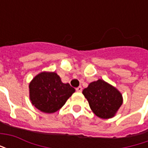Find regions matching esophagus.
<instances>
[{
    "label": "esophagus",
    "instance_id": "34e87169",
    "mask_svg": "<svg viewBox=\"0 0 148 148\" xmlns=\"http://www.w3.org/2000/svg\"><path fill=\"white\" fill-rule=\"evenodd\" d=\"M76 91L77 92H82V86H78L76 88Z\"/></svg>",
    "mask_w": 148,
    "mask_h": 148
}]
</instances>
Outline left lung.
Segmentation results:
<instances>
[{
    "label": "left lung",
    "instance_id": "obj_1",
    "mask_svg": "<svg viewBox=\"0 0 148 148\" xmlns=\"http://www.w3.org/2000/svg\"><path fill=\"white\" fill-rule=\"evenodd\" d=\"M90 109L98 117H112L123 103L121 93L105 81L99 79L82 91Z\"/></svg>",
    "mask_w": 148,
    "mask_h": 148
}]
</instances>
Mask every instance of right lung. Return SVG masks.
<instances>
[{
  "label": "right lung",
  "mask_w": 148,
  "mask_h": 148,
  "mask_svg": "<svg viewBox=\"0 0 148 148\" xmlns=\"http://www.w3.org/2000/svg\"><path fill=\"white\" fill-rule=\"evenodd\" d=\"M74 91V88L69 83H62L55 72H42L29 84L32 105L46 113H52L61 109Z\"/></svg>",
  "instance_id": "right-lung-1"
}]
</instances>
